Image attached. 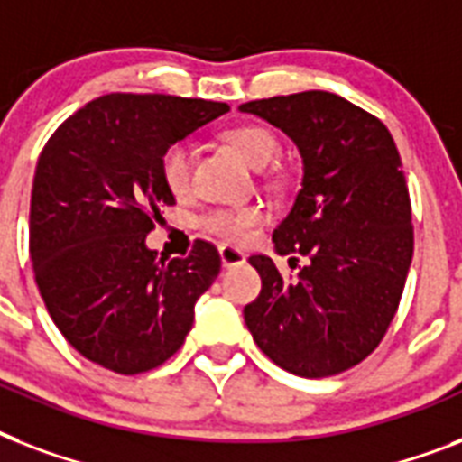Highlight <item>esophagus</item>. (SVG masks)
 Masks as SVG:
<instances>
[{"label":"esophagus","instance_id":"1","mask_svg":"<svg viewBox=\"0 0 462 462\" xmlns=\"http://www.w3.org/2000/svg\"><path fill=\"white\" fill-rule=\"evenodd\" d=\"M220 261H223V268H232V266H242V263L246 261V256L242 249H237V246L225 245L220 246Z\"/></svg>","mask_w":462,"mask_h":462}]
</instances>
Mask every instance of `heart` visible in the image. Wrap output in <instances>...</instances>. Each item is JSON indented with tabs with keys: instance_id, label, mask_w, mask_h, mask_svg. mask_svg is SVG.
Returning <instances> with one entry per match:
<instances>
[{
	"instance_id": "heart-1",
	"label": "heart",
	"mask_w": 462,
	"mask_h": 462,
	"mask_svg": "<svg viewBox=\"0 0 462 462\" xmlns=\"http://www.w3.org/2000/svg\"><path fill=\"white\" fill-rule=\"evenodd\" d=\"M227 146L245 160L254 170H263L273 162V158L281 151V143L273 132L266 126L245 125L235 126L225 134ZM162 180L167 189L172 191L174 199H187L194 187V148L187 141H177L162 153ZM259 208H235V210H213L206 217V227L216 232L217 237L230 239V242H245L252 230L259 225Z\"/></svg>"
}]
</instances>
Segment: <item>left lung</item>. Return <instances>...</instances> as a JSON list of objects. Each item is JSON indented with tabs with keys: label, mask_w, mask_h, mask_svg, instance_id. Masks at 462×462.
<instances>
[{
	"label": "left lung",
	"mask_w": 462,
	"mask_h": 462,
	"mask_svg": "<svg viewBox=\"0 0 462 462\" xmlns=\"http://www.w3.org/2000/svg\"><path fill=\"white\" fill-rule=\"evenodd\" d=\"M239 110L278 126L302 155V189L273 242L281 256L309 259L292 282L273 259H249L261 292L245 307L246 328L285 372L333 376L376 350L401 304L415 249L401 155L383 122L336 93L307 90Z\"/></svg>",
	"instance_id": "left-lung-1"
}]
</instances>
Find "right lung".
<instances>
[{"instance_id":"obj_1","label":"right lung","mask_w":462,"mask_h":462,"mask_svg":"<svg viewBox=\"0 0 462 462\" xmlns=\"http://www.w3.org/2000/svg\"><path fill=\"white\" fill-rule=\"evenodd\" d=\"M230 110L160 93H110L52 134L31 196V261L54 326L86 359L117 374L155 369L180 350L220 254L196 239L158 259L148 232L174 196L162 153Z\"/></svg>"}]
</instances>
